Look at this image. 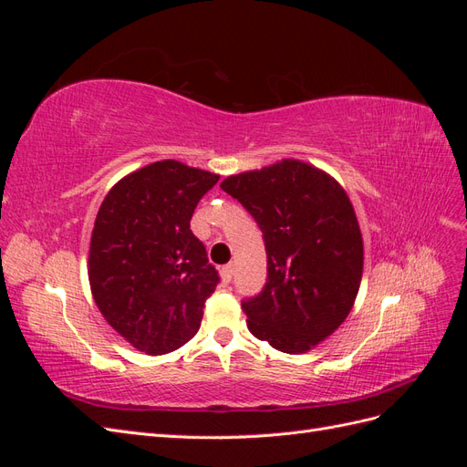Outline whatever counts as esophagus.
Returning <instances> with one entry per match:
<instances>
[{"label": "esophagus", "mask_w": 467, "mask_h": 467, "mask_svg": "<svg viewBox=\"0 0 467 467\" xmlns=\"http://www.w3.org/2000/svg\"><path fill=\"white\" fill-rule=\"evenodd\" d=\"M220 275H222V280H223V282H230L232 276H234V265H232V263H230V265H223Z\"/></svg>", "instance_id": "1"}]
</instances>
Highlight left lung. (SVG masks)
<instances>
[{"mask_svg":"<svg viewBox=\"0 0 467 467\" xmlns=\"http://www.w3.org/2000/svg\"><path fill=\"white\" fill-rule=\"evenodd\" d=\"M220 187L263 232L266 282L242 302L249 331L290 355L316 347L347 319L362 278V235L347 192L296 160Z\"/></svg>","mask_w":467,"mask_h":467,"instance_id":"1","label":"left lung"}]
</instances>
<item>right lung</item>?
I'll return each mask as SVG.
<instances>
[{
  "label": "right lung",
  "instance_id": "add662e5",
  "mask_svg": "<svg viewBox=\"0 0 467 467\" xmlns=\"http://www.w3.org/2000/svg\"><path fill=\"white\" fill-rule=\"evenodd\" d=\"M218 179L175 160L155 161L119 181L99 208L93 298L110 327L148 355L191 341L220 282L191 232L196 204Z\"/></svg>",
  "mask_w": 467,
  "mask_h": 467
}]
</instances>
